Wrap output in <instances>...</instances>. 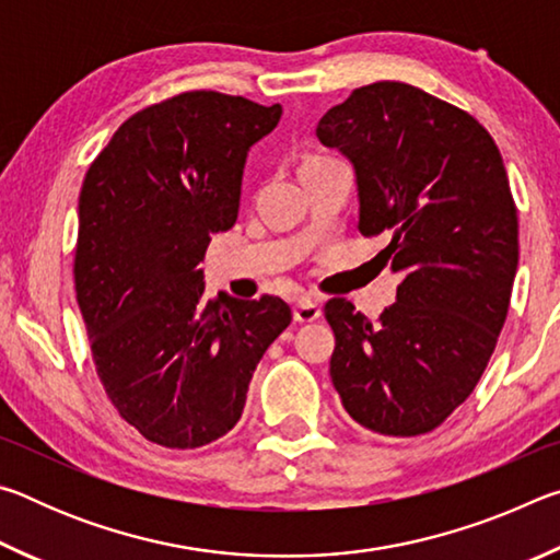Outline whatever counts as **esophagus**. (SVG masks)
I'll list each match as a JSON object with an SVG mask.
<instances>
[{
	"label": "esophagus",
	"mask_w": 560,
	"mask_h": 560,
	"mask_svg": "<svg viewBox=\"0 0 560 560\" xmlns=\"http://www.w3.org/2000/svg\"><path fill=\"white\" fill-rule=\"evenodd\" d=\"M316 318H320V306L311 299H299L293 303V320L299 324H314Z\"/></svg>",
	"instance_id": "34e87169"
}]
</instances>
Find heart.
Listing matches in <instances>:
<instances>
[{
    "mask_svg": "<svg viewBox=\"0 0 560 560\" xmlns=\"http://www.w3.org/2000/svg\"><path fill=\"white\" fill-rule=\"evenodd\" d=\"M311 160H316V158H311ZM306 163H308V160H306Z\"/></svg>",
    "mask_w": 560,
    "mask_h": 560,
    "instance_id": "obj_1",
    "label": "heart"
}]
</instances>
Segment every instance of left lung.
<instances>
[{"label": "left lung", "mask_w": 560, "mask_h": 560, "mask_svg": "<svg viewBox=\"0 0 560 560\" xmlns=\"http://www.w3.org/2000/svg\"><path fill=\"white\" fill-rule=\"evenodd\" d=\"M316 136L353 163L358 230L402 273L377 320L326 303L330 381L365 430L428 434L477 387L506 320L518 217L504 160L467 110L400 81L355 89Z\"/></svg>", "instance_id": "1"}]
</instances>
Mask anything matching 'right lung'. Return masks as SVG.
Segmentation results:
<instances>
[{"instance_id":"obj_1","label":"right lung","mask_w":560,"mask_h":560,"mask_svg":"<svg viewBox=\"0 0 560 560\" xmlns=\"http://www.w3.org/2000/svg\"><path fill=\"white\" fill-rule=\"evenodd\" d=\"M281 106L185 91L132 113L79 197L73 283L110 405L145 440L205 447L242 417L254 368L291 324L279 296H205V252L236 222L249 148Z\"/></svg>"}]
</instances>
